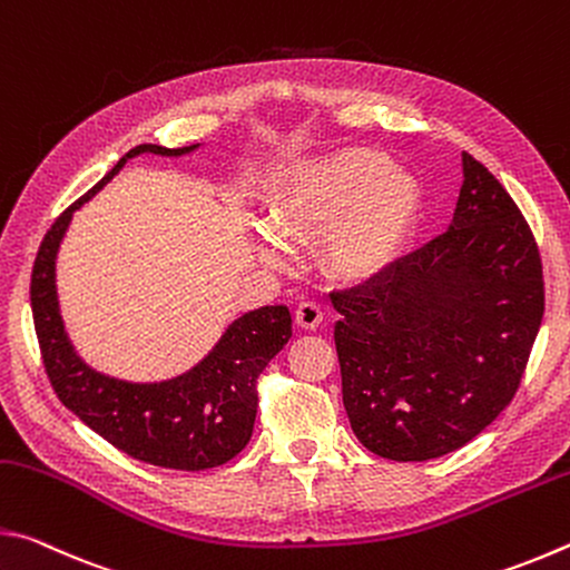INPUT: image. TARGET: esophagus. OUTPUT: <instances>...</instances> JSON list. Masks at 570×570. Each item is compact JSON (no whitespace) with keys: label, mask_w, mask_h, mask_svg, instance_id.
<instances>
[{"label":"esophagus","mask_w":570,"mask_h":570,"mask_svg":"<svg viewBox=\"0 0 570 570\" xmlns=\"http://www.w3.org/2000/svg\"><path fill=\"white\" fill-rule=\"evenodd\" d=\"M294 316H296V324L302 326V330H306V332H314L316 326L322 324V308H320V304H314V302H302V304H298Z\"/></svg>","instance_id":"obj_1"}]
</instances>
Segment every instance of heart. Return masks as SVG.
Segmentation results:
<instances>
[{"mask_svg": "<svg viewBox=\"0 0 570 570\" xmlns=\"http://www.w3.org/2000/svg\"><path fill=\"white\" fill-rule=\"evenodd\" d=\"M422 214L412 176L374 150H342L302 163L276 183L268 230L282 240L324 238V266L344 282L387 272L407 248Z\"/></svg>", "mask_w": 570, "mask_h": 570, "instance_id": "b5f03b06", "label": "heart"}]
</instances>
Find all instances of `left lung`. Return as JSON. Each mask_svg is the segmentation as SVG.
Wrapping results in <instances>:
<instances>
[{"mask_svg": "<svg viewBox=\"0 0 570 570\" xmlns=\"http://www.w3.org/2000/svg\"><path fill=\"white\" fill-rule=\"evenodd\" d=\"M462 170L445 234L332 294L346 417L366 450L394 462L478 438L513 402L546 312L528 220L470 153Z\"/></svg>", "mask_w": 570, "mask_h": 570, "instance_id": "obj_1", "label": "left lung"}]
</instances>
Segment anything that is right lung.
<instances>
[{
    "instance_id": "obj_1",
    "label": "right lung",
    "mask_w": 570,
    "mask_h": 570,
    "mask_svg": "<svg viewBox=\"0 0 570 570\" xmlns=\"http://www.w3.org/2000/svg\"><path fill=\"white\" fill-rule=\"evenodd\" d=\"M188 148L138 146L98 186L65 208L47 230L32 266V320L52 390L88 428L130 458L170 470L218 468L246 448L258 407V374L292 340L286 306H262L228 326L216 350L178 380L130 384L92 372L67 342L55 294V256L85 200L140 153L183 156Z\"/></svg>"
}]
</instances>
